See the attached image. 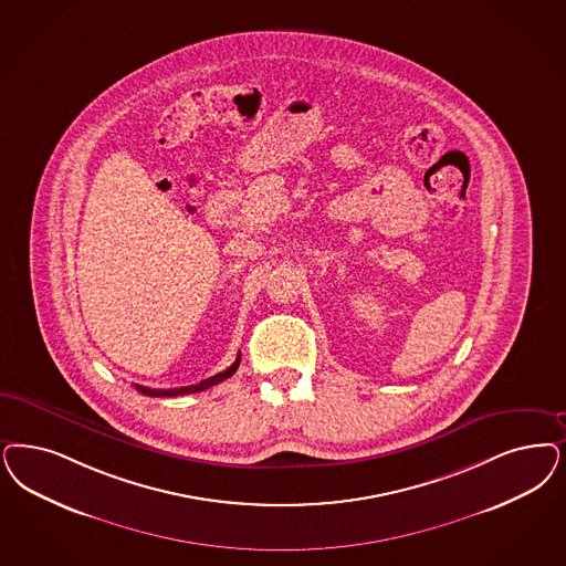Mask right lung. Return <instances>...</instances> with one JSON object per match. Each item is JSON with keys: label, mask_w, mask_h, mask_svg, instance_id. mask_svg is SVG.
Segmentation results:
<instances>
[{"label": "right lung", "mask_w": 566, "mask_h": 566, "mask_svg": "<svg viewBox=\"0 0 566 566\" xmlns=\"http://www.w3.org/2000/svg\"><path fill=\"white\" fill-rule=\"evenodd\" d=\"M238 366H240V355L235 357L234 364L228 368V370L219 371V374H214L211 378H207V380H202V382H198V385H190V387H179V389H146V387H139L137 385L136 389L139 392H144V395H150V397H176V395H188V392H200V390L209 389V387H213V385H219V382H223L226 378H230L235 370H238Z\"/></svg>", "instance_id": "add662e5"}]
</instances>
